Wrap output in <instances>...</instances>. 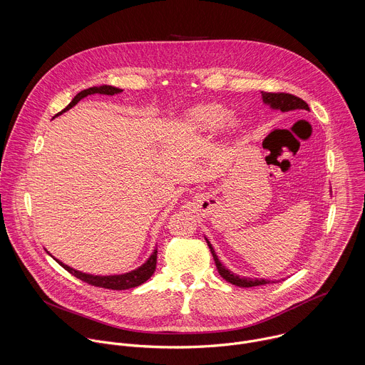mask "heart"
<instances>
[{"label": "heart", "mask_w": 365, "mask_h": 365, "mask_svg": "<svg viewBox=\"0 0 365 365\" xmlns=\"http://www.w3.org/2000/svg\"><path fill=\"white\" fill-rule=\"evenodd\" d=\"M226 118V110L217 104H203L189 111L190 123L202 130H213ZM227 126H233V120H226Z\"/></svg>", "instance_id": "heart-1"}]
</instances>
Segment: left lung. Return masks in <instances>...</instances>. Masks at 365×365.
Returning a JSON list of instances; mask_svg holds the SVG:
<instances>
[{
  "label": "left lung",
  "mask_w": 365,
  "mask_h": 365,
  "mask_svg": "<svg viewBox=\"0 0 365 365\" xmlns=\"http://www.w3.org/2000/svg\"><path fill=\"white\" fill-rule=\"evenodd\" d=\"M262 98L265 103H268L272 108H278L281 111H291V110H295V108H305V110H309L308 104L294 96V94H289V93H268V91H262ZM207 242V247L212 252V257L215 259V264H216V269L219 272V275L226 279L227 282H230L232 285H236V287H242V288H251V287H259V285H265V284H269V281L267 279H251V278H240L235 274H232L230 271H227L217 259L210 242L206 239Z\"/></svg>",
  "instance_id": "obj_1"
}]
</instances>
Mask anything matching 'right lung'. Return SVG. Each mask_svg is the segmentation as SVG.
Here are the masks:
<instances>
[{"mask_svg": "<svg viewBox=\"0 0 365 365\" xmlns=\"http://www.w3.org/2000/svg\"><path fill=\"white\" fill-rule=\"evenodd\" d=\"M121 90L117 88V87H113V86H100V87H90V88H86L83 91H80L73 100L71 103L64 108L61 110L57 115L63 114L64 111H67L68 108H71L73 106H76L83 97H87L88 94H96V93H100V94H107V96H113L115 93H120ZM57 261V259H56ZM156 261H158V251H155L152 254V257L138 269L132 271V272H128V274H123V275H110V277H94V275H88V274H83V272H78L67 265H64L63 262L57 261L67 272H70L73 277L81 279L83 282H87L93 287H98V288H106V289H114V291H121V289H129V288H135V287H139L142 285L143 282H146L152 275L153 272L156 271Z\"/></svg>", "mask_w": 365, "mask_h": 365, "instance_id": "right-lung-1", "label": "right lung"}]
</instances>
